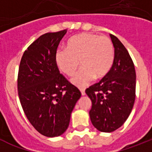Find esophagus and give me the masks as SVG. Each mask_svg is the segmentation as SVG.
I'll list each match as a JSON object with an SVG mask.
<instances>
[{
  "mask_svg": "<svg viewBox=\"0 0 152 152\" xmlns=\"http://www.w3.org/2000/svg\"><path fill=\"white\" fill-rule=\"evenodd\" d=\"M80 93H81V95H82V96H84V95H85V90L80 89Z\"/></svg>",
  "mask_w": 152,
  "mask_h": 152,
  "instance_id": "34e87169",
  "label": "esophagus"
}]
</instances>
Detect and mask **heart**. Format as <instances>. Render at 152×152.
<instances>
[{"label":"heart","instance_id":"1","mask_svg":"<svg viewBox=\"0 0 152 152\" xmlns=\"http://www.w3.org/2000/svg\"><path fill=\"white\" fill-rule=\"evenodd\" d=\"M114 58L113 45L110 38L90 33L76 35L68 40L67 49L56 51L55 60L58 68L68 76L82 68L71 81L79 88H85L94 78H101L109 72Z\"/></svg>","mask_w":152,"mask_h":152}]
</instances>
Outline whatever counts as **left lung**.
I'll list each match as a JSON object with an SVG mask.
<instances>
[{"mask_svg": "<svg viewBox=\"0 0 152 152\" xmlns=\"http://www.w3.org/2000/svg\"><path fill=\"white\" fill-rule=\"evenodd\" d=\"M114 60L108 73L85 92L92 102L91 123L103 132H111L123 125L131 113L135 99L136 75L128 51L110 34Z\"/></svg>", "mask_w": 152, "mask_h": 152, "instance_id": "8db88e82", "label": "left lung"}]
</instances>
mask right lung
I'll use <instances>...</instances> for the list:
<instances>
[{
  "label": "right lung",
  "instance_id": "1",
  "mask_svg": "<svg viewBox=\"0 0 152 152\" xmlns=\"http://www.w3.org/2000/svg\"><path fill=\"white\" fill-rule=\"evenodd\" d=\"M67 29L42 35L24 52L19 67L17 89L29 123L42 135L56 137L68 129L81 94L60 74L55 60Z\"/></svg>",
  "mask_w": 152,
  "mask_h": 152
}]
</instances>
